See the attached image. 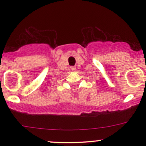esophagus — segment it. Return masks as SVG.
I'll return each instance as SVG.
<instances>
[{
	"mask_svg": "<svg viewBox=\"0 0 146 146\" xmlns=\"http://www.w3.org/2000/svg\"><path fill=\"white\" fill-rule=\"evenodd\" d=\"M71 70H72V71H75V68H75V66H71Z\"/></svg>",
	"mask_w": 146,
	"mask_h": 146,
	"instance_id": "obj_1",
	"label": "esophagus"
}]
</instances>
